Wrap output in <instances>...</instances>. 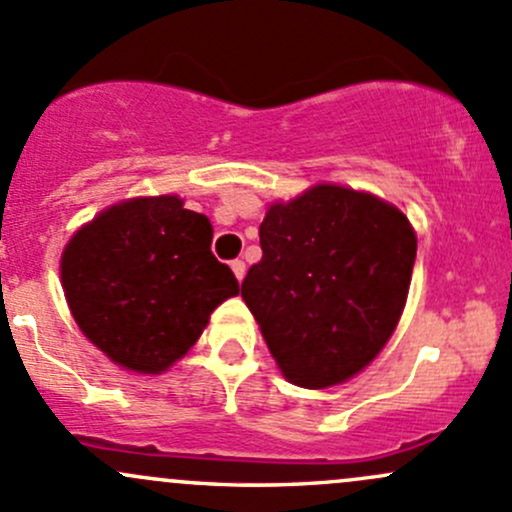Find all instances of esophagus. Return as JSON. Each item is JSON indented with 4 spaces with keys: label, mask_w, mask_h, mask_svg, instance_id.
Instances as JSON below:
<instances>
[{
    "label": "esophagus",
    "mask_w": 512,
    "mask_h": 512,
    "mask_svg": "<svg viewBox=\"0 0 512 512\" xmlns=\"http://www.w3.org/2000/svg\"><path fill=\"white\" fill-rule=\"evenodd\" d=\"M230 270L235 272V277H238V282H242V277H245L247 267H245V262H242V260H233V262H230Z\"/></svg>",
    "instance_id": "34e87169"
}]
</instances>
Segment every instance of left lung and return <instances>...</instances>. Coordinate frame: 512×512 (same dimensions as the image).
<instances>
[{
  "label": "left lung",
  "instance_id": "left-lung-1",
  "mask_svg": "<svg viewBox=\"0 0 512 512\" xmlns=\"http://www.w3.org/2000/svg\"><path fill=\"white\" fill-rule=\"evenodd\" d=\"M260 247L240 292L284 378L319 390L363 370L405 309L410 220L370 193L324 184L274 203Z\"/></svg>",
  "mask_w": 512,
  "mask_h": 512
}]
</instances>
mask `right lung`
Masks as SVG:
<instances>
[{
    "instance_id": "obj_1",
    "label": "right lung",
    "mask_w": 512,
    "mask_h": 512,
    "mask_svg": "<svg viewBox=\"0 0 512 512\" xmlns=\"http://www.w3.org/2000/svg\"><path fill=\"white\" fill-rule=\"evenodd\" d=\"M206 215L176 196L134 198L75 233L61 279L80 331L117 365L161 373L201 336L218 304L240 292L211 252Z\"/></svg>"
}]
</instances>
